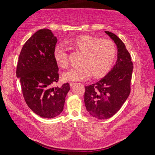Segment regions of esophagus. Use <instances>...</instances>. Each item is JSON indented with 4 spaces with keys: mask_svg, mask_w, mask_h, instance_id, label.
Instances as JSON below:
<instances>
[{
    "mask_svg": "<svg viewBox=\"0 0 155 155\" xmlns=\"http://www.w3.org/2000/svg\"><path fill=\"white\" fill-rule=\"evenodd\" d=\"M76 84V83L75 82H70V86L71 87H73V86H74Z\"/></svg>",
    "mask_w": 155,
    "mask_h": 155,
    "instance_id": "1",
    "label": "esophagus"
}]
</instances>
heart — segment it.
<instances>
[{
	"instance_id": "obj_1",
	"label": "heart",
	"mask_w": 155,
	"mask_h": 155,
	"mask_svg": "<svg viewBox=\"0 0 155 155\" xmlns=\"http://www.w3.org/2000/svg\"><path fill=\"white\" fill-rule=\"evenodd\" d=\"M64 42L83 54L80 61L82 66L65 72L63 74L65 80L81 81L87 79L91 75L95 78L104 77L110 70L115 60L116 45L111 40L82 35ZM54 57L60 67H68V55L62 45L55 47Z\"/></svg>"
}]
</instances>
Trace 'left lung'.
<instances>
[{"label": "left lung", "mask_w": 155, "mask_h": 155, "mask_svg": "<svg viewBox=\"0 0 155 155\" xmlns=\"http://www.w3.org/2000/svg\"><path fill=\"white\" fill-rule=\"evenodd\" d=\"M117 47V60L113 68L99 82L85 87L84 103L91 115L98 120L113 117L130 93L133 64L124 42L115 34L105 31Z\"/></svg>", "instance_id": "left-lung-1"}]
</instances>
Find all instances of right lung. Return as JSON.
I'll return each mask as SVG.
<instances>
[{
    "mask_svg": "<svg viewBox=\"0 0 155 155\" xmlns=\"http://www.w3.org/2000/svg\"><path fill=\"white\" fill-rule=\"evenodd\" d=\"M56 43L51 30H38L22 47L16 68L27 106L36 115L48 119L62 112L70 90L68 82L53 87L59 80V68L54 57Z\"/></svg>",
    "mask_w": 155,
    "mask_h": 155,
    "instance_id": "1",
    "label": "right lung"
}]
</instances>
